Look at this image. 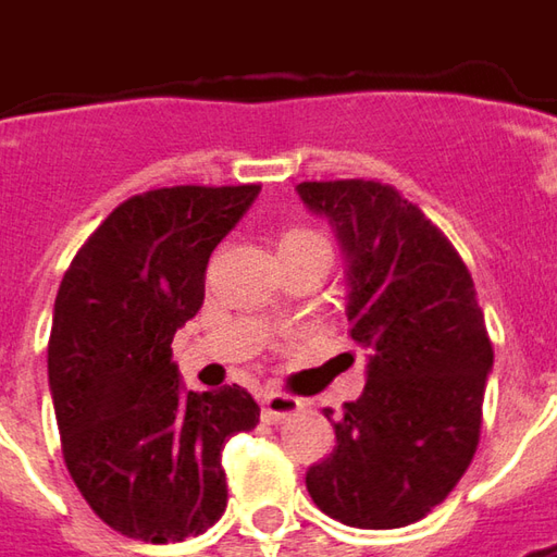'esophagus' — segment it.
<instances>
[{
  "mask_svg": "<svg viewBox=\"0 0 557 557\" xmlns=\"http://www.w3.org/2000/svg\"><path fill=\"white\" fill-rule=\"evenodd\" d=\"M300 408H304V401L294 398V395H285V392H263L260 395V413L270 423H282L287 417H294Z\"/></svg>",
  "mask_w": 557,
  "mask_h": 557,
  "instance_id": "34e87169",
  "label": "esophagus"
}]
</instances>
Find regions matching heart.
Returning a JSON list of instances; mask_svg holds the SVG:
<instances>
[{"label": "heart", "instance_id": "heart-1", "mask_svg": "<svg viewBox=\"0 0 557 557\" xmlns=\"http://www.w3.org/2000/svg\"><path fill=\"white\" fill-rule=\"evenodd\" d=\"M309 245H324V238L319 233H312V230H306V226H294V230H285L282 238H278V251H287V248H309Z\"/></svg>", "mask_w": 557, "mask_h": 557}]
</instances>
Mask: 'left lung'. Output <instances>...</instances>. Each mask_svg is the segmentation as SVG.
Here are the masks:
<instances>
[{
  "mask_svg": "<svg viewBox=\"0 0 557 557\" xmlns=\"http://www.w3.org/2000/svg\"><path fill=\"white\" fill-rule=\"evenodd\" d=\"M297 189L337 226L349 337L368 349L364 392L334 420L337 444L309 466L306 491L349 528H405L444 503L475 457L494 368L484 312L450 238L395 186L352 177Z\"/></svg>",
  "mask_w": 557,
  "mask_h": 557,
  "instance_id": "8db88e82",
  "label": "left lung"
}]
</instances>
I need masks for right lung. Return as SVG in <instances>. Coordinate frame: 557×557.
I'll return each instance as SVG.
<instances>
[{
	"label": "right lung",
	"instance_id": "1",
	"mask_svg": "<svg viewBox=\"0 0 557 557\" xmlns=\"http://www.w3.org/2000/svg\"><path fill=\"white\" fill-rule=\"evenodd\" d=\"M260 183L162 186L122 201L63 272L48 386L63 462L113 531L144 543L199 536L226 509L223 444L260 423L251 392H189L171 339L205 300L220 238Z\"/></svg>",
	"mask_w": 557,
	"mask_h": 557
}]
</instances>
